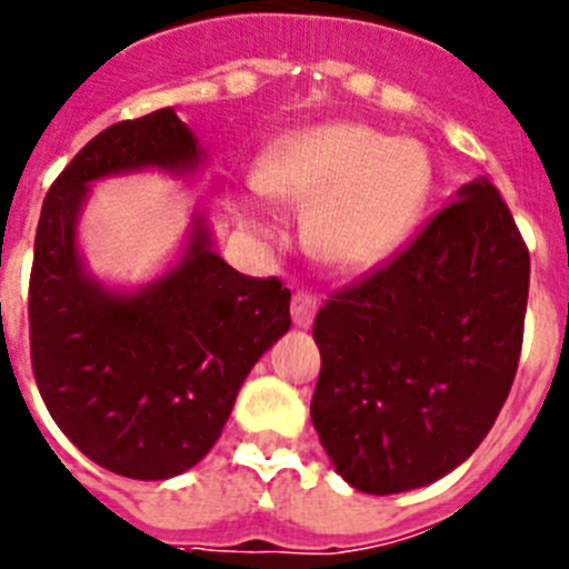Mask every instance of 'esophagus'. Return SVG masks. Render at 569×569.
Returning <instances> with one entry per match:
<instances>
[{
  "instance_id": "34e87169",
  "label": "esophagus",
  "mask_w": 569,
  "mask_h": 569,
  "mask_svg": "<svg viewBox=\"0 0 569 569\" xmlns=\"http://www.w3.org/2000/svg\"><path fill=\"white\" fill-rule=\"evenodd\" d=\"M316 296H310L308 290H296L293 299H290V313H293V321L299 328H310L316 316Z\"/></svg>"
}]
</instances>
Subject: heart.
Here are the masks:
<instances>
[{
	"label": "heart",
	"instance_id": "heart-1",
	"mask_svg": "<svg viewBox=\"0 0 569 569\" xmlns=\"http://www.w3.org/2000/svg\"><path fill=\"white\" fill-rule=\"evenodd\" d=\"M430 182L433 164L419 142L359 122L288 136L259 168V188L270 199L316 208L310 244L341 268H373L393 256L419 224Z\"/></svg>",
	"mask_w": 569,
	"mask_h": 569
}]
</instances>
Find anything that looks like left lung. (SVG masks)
I'll return each mask as SVG.
<instances>
[{
  "label": "left lung",
  "instance_id": "1",
  "mask_svg": "<svg viewBox=\"0 0 569 569\" xmlns=\"http://www.w3.org/2000/svg\"><path fill=\"white\" fill-rule=\"evenodd\" d=\"M530 253L487 179L313 321L310 419L336 472L373 496L433 485L490 433L525 339Z\"/></svg>",
  "mask_w": 569,
  "mask_h": 569
}]
</instances>
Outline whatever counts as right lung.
Listing matches in <instances>:
<instances>
[{
	"label": "right lung",
	"mask_w": 569,
	"mask_h": 569,
	"mask_svg": "<svg viewBox=\"0 0 569 569\" xmlns=\"http://www.w3.org/2000/svg\"><path fill=\"white\" fill-rule=\"evenodd\" d=\"M199 162L173 108L124 119L73 156L39 216L28 293L39 393L90 461L128 479L162 481L202 461L250 367L290 328V290L219 259L202 216L179 264L139 293H113L84 270L77 222L90 182Z\"/></svg>",
	"instance_id": "right-lung-1"
}]
</instances>
